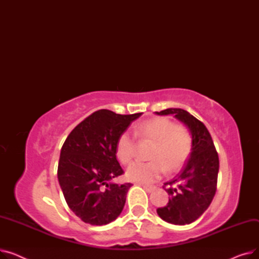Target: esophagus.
<instances>
[{
	"label": "esophagus",
	"instance_id": "1",
	"mask_svg": "<svg viewBox=\"0 0 259 259\" xmlns=\"http://www.w3.org/2000/svg\"><path fill=\"white\" fill-rule=\"evenodd\" d=\"M143 188L146 190L147 192H151L156 188L155 186H148V185H143Z\"/></svg>",
	"mask_w": 259,
	"mask_h": 259
}]
</instances>
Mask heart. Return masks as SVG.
Returning <instances> with one entry per match:
<instances>
[{
	"label": "heart",
	"instance_id": "heart-1",
	"mask_svg": "<svg viewBox=\"0 0 259 259\" xmlns=\"http://www.w3.org/2000/svg\"><path fill=\"white\" fill-rule=\"evenodd\" d=\"M135 134L142 140L154 143L150 161H134L127 168V178L132 182L151 183L164 173L179 171L192 150V134L186 127L178 126L167 117H154L140 124ZM135 140L128 131L119 134L115 152L121 164L127 165L134 155Z\"/></svg>",
	"mask_w": 259,
	"mask_h": 259
}]
</instances>
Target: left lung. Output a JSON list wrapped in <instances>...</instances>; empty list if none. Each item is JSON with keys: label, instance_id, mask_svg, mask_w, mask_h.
<instances>
[{"label": "left lung", "instance_id": "obj_1", "mask_svg": "<svg viewBox=\"0 0 259 259\" xmlns=\"http://www.w3.org/2000/svg\"><path fill=\"white\" fill-rule=\"evenodd\" d=\"M173 114L188 126L192 134V150L182 171L164 184L170 195L165 207L158 208L161 220L174 225H188L205 212L215 195L220 159L211 134L202 121L180 108L156 112Z\"/></svg>", "mask_w": 259, "mask_h": 259}]
</instances>
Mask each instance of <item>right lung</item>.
<instances>
[{
	"mask_svg": "<svg viewBox=\"0 0 259 259\" xmlns=\"http://www.w3.org/2000/svg\"><path fill=\"white\" fill-rule=\"evenodd\" d=\"M142 113L116 114L102 109L68 135L61 150L58 179L68 207L86 224L111 223L124 209L130 183H113L124 174L116 141Z\"/></svg>",
	"mask_w": 259,
	"mask_h": 259,
	"instance_id": "add662e5",
	"label": "right lung"
}]
</instances>
